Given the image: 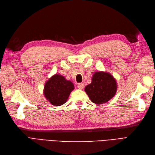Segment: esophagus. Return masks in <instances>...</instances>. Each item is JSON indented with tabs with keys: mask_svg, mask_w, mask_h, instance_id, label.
<instances>
[{
	"mask_svg": "<svg viewBox=\"0 0 155 155\" xmlns=\"http://www.w3.org/2000/svg\"><path fill=\"white\" fill-rule=\"evenodd\" d=\"M84 87H85V84H84L83 83H79L78 85V87L79 89H83L84 88Z\"/></svg>",
	"mask_w": 155,
	"mask_h": 155,
	"instance_id": "1",
	"label": "esophagus"
}]
</instances>
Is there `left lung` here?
<instances>
[{
	"instance_id": "left-lung-1",
	"label": "left lung",
	"mask_w": 155,
	"mask_h": 155,
	"mask_svg": "<svg viewBox=\"0 0 155 155\" xmlns=\"http://www.w3.org/2000/svg\"><path fill=\"white\" fill-rule=\"evenodd\" d=\"M91 80L85 91L94 104H105L115 96L118 85L116 79L109 72H95Z\"/></svg>"
}]
</instances>
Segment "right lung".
<instances>
[{"mask_svg": "<svg viewBox=\"0 0 155 155\" xmlns=\"http://www.w3.org/2000/svg\"><path fill=\"white\" fill-rule=\"evenodd\" d=\"M74 89V85L71 81L62 75L55 74L46 81L43 94L50 104L61 106L67 102Z\"/></svg>", "mask_w": 155, "mask_h": 155, "instance_id": "right-lung-1", "label": "right lung"}]
</instances>
